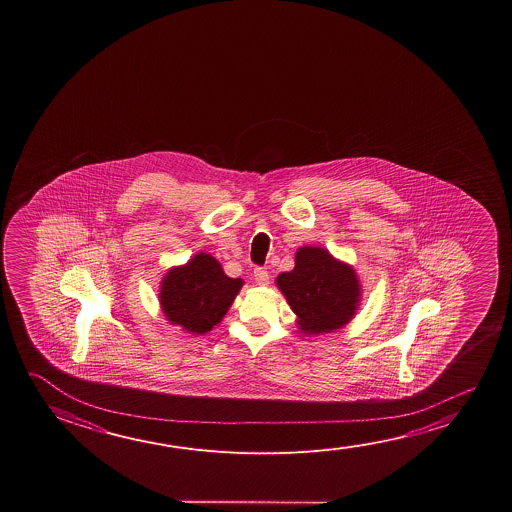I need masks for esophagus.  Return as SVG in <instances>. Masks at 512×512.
<instances>
[{
	"mask_svg": "<svg viewBox=\"0 0 512 512\" xmlns=\"http://www.w3.org/2000/svg\"><path fill=\"white\" fill-rule=\"evenodd\" d=\"M253 278H255L257 285H262V287L269 284L268 271H266L264 268L255 269V271H253Z\"/></svg>",
	"mask_w": 512,
	"mask_h": 512,
	"instance_id": "34e87169",
	"label": "esophagus"
}]
</instances>
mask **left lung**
Masks as SVG:
<instances>
[{"label":"left lung","instance_id":"1","mask_svg":"<svg viewBox=\"0 0 512 512\" xmlns=\"http://www.w3.org/2000/svg\"><path fill=\"white\" fill-rule=\"evenodd\" d=\"M275 284L305 336L336 332L352 321L361 305L362 285L355 269L321 246L298 248L293 271L280 273Z\"/></svg>","mask_w":512,"mask_h":512}]
</instances>
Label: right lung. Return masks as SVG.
I'll return each mask as SVG.
<instances>
[{"label": "right lung", "mask_w": 512, "mask_h": 512, "mask_svg": "<svg viewBox=\"0 0 512 512\" xmlns=\"http://www.w3.org/2000/svg\"><path fill=\"white\" fill-rule=\"evenodd\" d=\"M243 285V278L227 277L210 253H196L162 278L160 309L171 325L202 336L223 321Z\"/></svg>", "instance_id": "obj_1"}]
</instances>
